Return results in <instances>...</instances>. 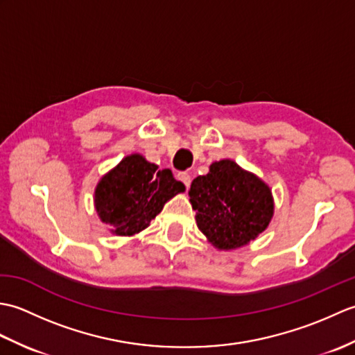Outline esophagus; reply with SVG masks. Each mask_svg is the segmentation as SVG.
<instances>
[{
	"label": "esophagus",
	"mask_w": 355,
	"mask_h": 355,
	"mask_svg": "<svg viewBox=\"0 0 355 355\" xmlns=\"http://www.w3.org/2000/svg\"><path fill=\"white\" fill-rule=\"evenodd\" d=\"M177 178L180 180V182H182L186 187H189L191 186V175L187 172H180L178 175H177Z\"/></svg>",
	"instance_id": "esophagus-1"
}]
</instances>
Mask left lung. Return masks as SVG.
<instances>
[{"label": "left lung", "instance_id": "8db88e82", "mask_svg": "<svg viewBox=\"0 0 355 355\" xmlns=\"http://www.w3.org/2000/svg\"><path fill=\"white\" fill-rule=\"evenodd\" d=\"M191 205L198 229L218 250H235L258 238L275 214L270 186L230 158L214 162L192 182Z\"/></svg>", "mask_w": 355, "mask_h": 355}]
</instances>
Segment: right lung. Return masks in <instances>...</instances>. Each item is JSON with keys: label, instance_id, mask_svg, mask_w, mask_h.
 I'll use <instances>...</instances> for the list:
<instances>
[{"label": "right lung", "instance_id": "right-lung-1", "mask_svg": "<svg viewBox=\"0 0 355 355\" xmlns=\"http://www.w3.org/2000/svg\"><path fill=\"white\" fill-rule=\"evenodd\" d=\"M184 191L171 169H158L141 154H131L99 180L94 207L112 235L134 236L148 227L166 202Z\"/></svg>", "mask_w": 355, "mask_h": 355}]
</instances>
